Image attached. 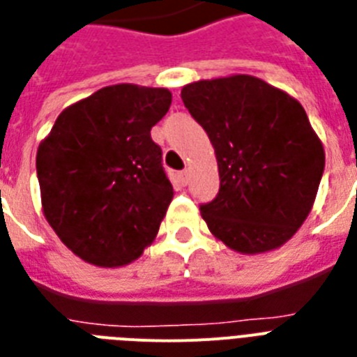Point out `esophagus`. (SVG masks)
Listing matches in <instances>:
<instances>
[{
	"label": "esophagus",
	"instance_id": "obj_1",
	"mask_svg": "<svg viewBox=\"0 0 357 357\" xmlns=\"http://www.w3.org/2000/svg\"><path fill=\"white\" fill-rule=\"evenodd\" d=\"M188 178H190V173H188V169H184V171H181V173H178V181H181L182 186H186Z\"/></svg>",
	"mask_w": 357,
	"mask_h": 357
}]
</instances>
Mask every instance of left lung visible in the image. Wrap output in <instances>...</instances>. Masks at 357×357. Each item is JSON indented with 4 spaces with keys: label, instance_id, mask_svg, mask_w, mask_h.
<instances>
[{
    "label": "left lung",
    "instance_id": "1",
    "mask_svg": "<svg viewBox=\"0 0 357 357\" xmlns=\"http://www.w3.org/2000/svg\"><path fill=\"white\" fill-rule=\"evenodd\" d=\"M181 98L218 158L219 193L201 204L210 232L243 255L291 239L324 171L323 144L301 102L250 75L192 82Z\"/></svg>",
    "mask_w": 357,
    "mask_h": 357
}]
</instances>
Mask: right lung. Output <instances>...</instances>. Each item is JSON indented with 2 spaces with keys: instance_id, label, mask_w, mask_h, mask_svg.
<instances>
[{
  "instance_id": "obj_1",
  "label": "right lung",
  "mask_w": 357,
  "mask_h": 357,
  "mask_svg": "<svg viewBox=\"0 0 357 357\" xmlns=\"http://www.w3.org/2000/svg\"><path fill=\"white\" fill-rule=\"evenodd\" d=\"M169 105L165 88H101L66 108L40 144L45 219L88 264H129L155 239L173 186L151 129Z\"/></svg>"
}]
</instances>
